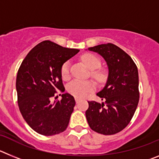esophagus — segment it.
I'll list each match as a JSON object with an SVG mask.
<instances>
[{
	"label": "esophagus",
	"instance_id": "esophagus-1",
	"mask_svg": "<svg viewBox=\"0 0 159 159\" xmlns=\"http://www.w3.org/2000/svg\"><path fill=\"white\" fill-rule=\"evenodd\" d=\"M75 102H76V103H78L79 102H80V99H79V98H75Z\"/></svg>",
	"mask_w": 159,
	"mask_h": 159
}]
</instances>
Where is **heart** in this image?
I'll return each mask as SVG.
<instances>
[{
    "label": "heart",
    "instance_id": "b5f03b06",
    "mask_svg": "<svg viewBox=\"0 0 159 159\" xmlns=\"http://www.w3.org/2000/svg\"><path fill=\"white\" fill-rule=\"evenodd\" d=\"M83 62L86 64L87 67L91 70L92 75L97 80L101 81L104 79V73L102 71L95 70L99 68L101 64V61L99 58L95 55L92 53H87L83 55L82 57ZM60 75L62 76L63 80H67L70 78V64L69 62H65L60 68ZM95 88V84L92 80L83 81L80 80H75L72 82L70 83L67 87V92L71 95L76 97V98H84L88 95L90 92H93Z\"/></svg>",
    "mask_w": 159,
    "mask_h": 159
}]
</instances>
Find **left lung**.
<instances>
[{
    "instance_id": "obj_1",
    "label": "left lung",
    "mask_w": 159,
    "mask_h": 159,
    "mask_svg": "<svg viewBox=\"0 0 159 159\" xmlns=\"http://www.w3.org/2000/svg\"><path fill=\"white\" fill-rule=\"evenodd\" d=\"M106 60L108 77L97 94L104 102L88 101L86 118L89 127L99 134H115L127 127L139 100V72L131 57L123 49L108 43L88 48Z\"/></svg>"
}]
</instances>
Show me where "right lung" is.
<instances>
[{
  "label": "right lung",
  "instance_id": "add662e5",
  "mask_svg": "<svg viewBox=\"0 0 159 159\" xmlns=\"http://www.w3.org/2000/svg\"><path fill=\"white\" fill-rule=\"evenodd\" d=\"M80 52L50 40L40 42L29 52L18 70L16 88L20 111L29 127L42 135L60 134L67 129L75 101L68 93L52 102L65 88L61 66ZM57 97H55L57 99Z\"/></svg>",
  "mask_w": 159,
  "mask_h": 159
}]
</instances>
